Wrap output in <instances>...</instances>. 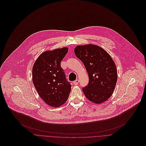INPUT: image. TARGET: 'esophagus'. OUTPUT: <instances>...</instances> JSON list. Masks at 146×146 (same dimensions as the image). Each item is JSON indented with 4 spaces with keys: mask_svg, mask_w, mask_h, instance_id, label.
<instances>
[{
    "mask_svg": "<svg viewBox=\"0 0 146 146\" xmlns=\"http://www.w3.org/2000/svg\"><path fill=\"white\" fill-rule=\"evenodd\" d=\"M79 80L78 79H76L74 82V84H75V85H76V84H78V83H79Z\"/></svg>",
    "mask_w": 146,
    "mask_h": 146,
    "instance_id": "esophagus-1",
    "label": "esophagus"
}]
</instances>
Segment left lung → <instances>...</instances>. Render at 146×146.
<instances>
[{"label": "left lung", "instance_id": "left-lung-1", "mask_svg": "<svg viewBox=\"0 0 146 146\" xmlns=\"http://www.w3.org/2000/svg\"><path fill=\"white\" fill-rule=\"evenodd\" d=\"M74 52L89 75L88 85L82 88L86 97L97 104L108 100L117 80V68L111 56L102 48L92 44L76 46Z\"/></svg>", "mask_w": 146, "mask_h": 146}]
</instances>
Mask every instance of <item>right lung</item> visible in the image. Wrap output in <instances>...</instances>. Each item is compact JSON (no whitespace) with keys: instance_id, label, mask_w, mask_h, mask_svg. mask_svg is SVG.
I'll list each match as a JSON object with an SVG mask.
<instances>
[{"instance_id":"add662e5","label":"right lung","mask_w":146,"mask_h":146,"mask_svg":"<svg viewBox=\"0 0 146 146\" xmlns=\"http://www.w3.org/2000/svg\"><path fill=\"white\" fill-rule=\"evenodd\" d=\"M68 50L65 47L44 52L33 67L32 80L35 88L41 98L52 107L64 104L71 90L60 64Z\"/></svg>"}]
</instances>
